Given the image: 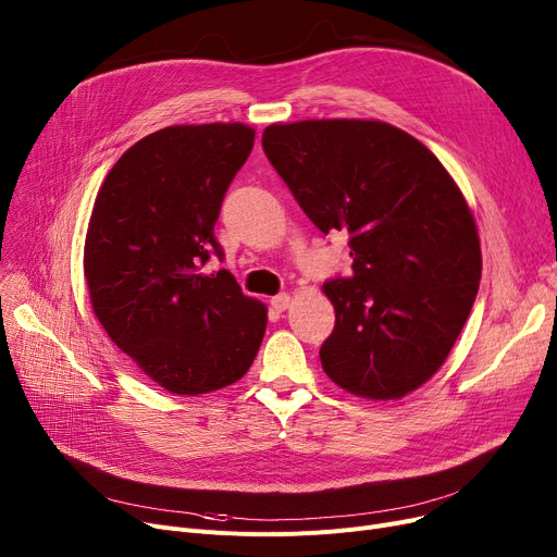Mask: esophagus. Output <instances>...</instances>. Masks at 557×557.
<instances>
[{"mask_svg": "<svg viewBox=\"0 0 557 557\" xmlns=\"http://www.w3.org/2000/svg\"><path fill=\"white\" fill-rule=\"evenodd\" d=\"M271 305H273V309L275 311H284V309H288V305H290V298L286 296V294H280V296H275L273 300H271Z\"/></svg>", "mask_w": 557, "mask_h": 557, "instance_id": "esophagus-1", "label": "esophagus"}]
</instances>
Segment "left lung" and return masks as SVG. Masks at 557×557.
Listing matches in <instances>:
<instances>
[{
    "mask_svg": "<svg viewBox=\"0 0 557 557\" xmlns=\"http://www.w3.org/2000/svg\"><path fill=\"white\" fill-rule=\"evenodd\" d=\"M261 146L311 223L349 237L352 275L325 282L336 325L323 370L368 399L416 391L445 363L481 282L476 225L451 175L384 122L273 124Z\"/></svg>",
    "mask_w": 557,
    "mask_h": 557,
    "instance_id": "1",
    "label": "left lung"
}]
</instances>
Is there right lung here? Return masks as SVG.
Wrapping results in <instances>:
<instances>
[{"instance_id": "add662e5", "label": "right lung", "mask_w": 557, "mask_h": 557, "mask_svg": "<svg viewBox=\"0 0 557 557\" xmlns=\"http://www.w3.org/2000/svg\"><path fill=\"white\" fill-rule=\"evenodd\" d=\"M244 124L146 135L103 181L85 239V280L112 343L175 395L230 386L248 372L267 307L242 294L214 237L221 202L252 151Z\"/></svg>"}]
</instances>
